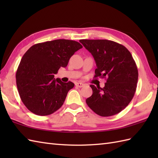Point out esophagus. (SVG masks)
<instances>
[{"mask_svg": "<svg viewBox=\"0 0 158 158\" xmlns=\"http://www.w3.org/2000/svg\"><path fill=\"white\" fill-rule=\"evenodd\" d=\"M75 85H76L77 87H79V88H82L83 86H84V83L78 82V83H75Z\"/></svg>", "mask_w": 158, "mask_h": 158, "instance_id": "34e87169", "label": "esophagus"}]
</instances>
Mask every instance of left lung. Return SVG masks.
<instances>
[{
	"mask_svg": "<svg viewBox=\"0 0 158 158\" xmlns=\"http://www.w3.org/2000/svg\"><path fill=\"white\" fill-rule=\"evenodd\" d=\"M96 63L94 78H105L103 88L90 85L92 95L86 99L97 115L112 116L129 105L136 92L139 73L136 62L126 47L106 39L80 40Z\"/></svg>",
	"mask_w": 158,
	"mask_h": 158,
	"instance_id": "obj_1",
	"label": "left lung"
}]
</instances>
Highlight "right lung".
I'll list each match as a JSON object with an SVG mask.
<instances>
[{"mask_svg":"<svg viewBox=\"0 0 158 158\" xmlns=\"http://www.w3.org/2000/svg\"><path fill=\"white\" fill-rule=\"evenodd\" d=\"M82 48L72 40L57 39L35 44L24 53L16 72V84L20 98L30 111L45 116L62 106L75 84L56 79L54 75Z\"/></svg>","mask_w":158,"mask_h":158,"instance_id":"obj_1","label":"right lung"}]
</instances>
